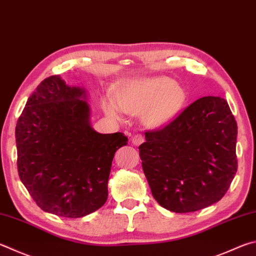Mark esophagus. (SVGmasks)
Segmentation results:
<instances>
[{
	"label": "esophagus",
	"instance_id": "34e87169",
	"mask_svg": "<svg viewBox=\"0 0 256 256\" xmlns=\"http://www.w3.org/2000/svg\"><path fill=\"white\" fill-rule=\"evenodd\" d=\"M143 142H144V138L141 136V134H136V136L132 138V143L134 146H140V144Z\"/></svg>",
	"mask_w": 256,
	"mask_h": 256
}]
</instances>
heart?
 I'll return each instance as SVG.
<instances>
[{"label":"heart","instance_id":"1","mask_svg":"<svg viewBox=\"0 0 256 256\" xmlns=\"http://www.w3.org/2000/svg\"><path fill=\"white\" fill-rule=\"evenodd\" d=\"M186 100L184 90L168 77H144L131 80L115 92L106 97L104 110L114 120H120V112L141 115L146 128H159L169 124Z\"/></svg>","mask_w":256,"mask_h":256}]
</instances>
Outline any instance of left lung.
Masks as SVG:
<instances>
[{
    "mask_svg": "<svg viewBox=\"0 0 256 256\" xmlns=\"http://www.w3.org/2000/svg\"><path fill=\"white\" fill-rule=\"evenodd\" d=\"M238 124L227 102L205 96L164 128L146 132L142 168L159 205L192 212L224 197L238 171Z\"/></svg>",
    "mask_w": 256,
    "mask_h": 256,
    "instance_id": "left-lung-1",
    "label": "left lung"
}]
</instances>
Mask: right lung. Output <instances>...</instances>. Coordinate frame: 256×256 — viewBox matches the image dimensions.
I'll return each instance as SVG.
<instances>
[{
	"instance_id": "right-lung-1",
	"label": "right lung",
	"mask_w": 256,
	"mask_h": 256,
	"mask_svg": "<svg viewBox=\"0 0 256 256\" xmlns=\"http://www.w3.org/2000/svg\"><path fill=\"white\" fill-rule=\"evenodd\" d=\"M86 100L84 88L50 76L16 123L18 176L36 205L57 216L84 217L104 205L114 154L128 144L123 133L90 126Z\"/></svg>"
}]
</instances>
